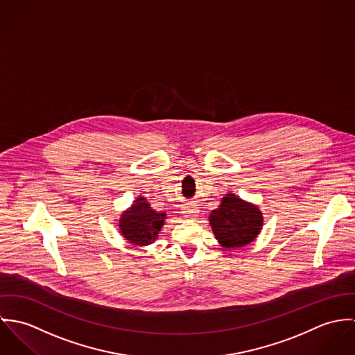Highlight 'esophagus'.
I'll list each match as a JSON object with an SVG mask.
<instances>
[{"instance_id":"34e87169","label":"esophagus","mask_w":355,"mask_h":355,"mask_svg":"<svg viewBox=\"0 0 355 355\" xmlns=\"http://www.w3.org/2000/svg\"><path fill=\"white\" fill-rule=\"evenodd\" d=\"M183 213H184V216H186V217H189V218H196V217L198 216V213H200V209L197 207V205L190 203V205L184 206Z\"/></svg>"}]
</instances>
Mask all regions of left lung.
Returning <instances> with one entry per match:
<instances>
[{
	"instance_id": "obj_1",
	"label": "left lung",
	"mask_w": 355,
	"mask_h": 355,
	"mask_svg": "<svg viewBox=\"0 0 355 355\" xmlns=\"http://www.w3.org/2000/svg\"><path fill=\"white\" fill-rule=\"evenodd\" d=\"M209 223L218 243L224 249H235L252 243L259 235L263 217L257 205L227 193L209 214Z\"/></svg>"
}]
</instances>
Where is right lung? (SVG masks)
Here are the masks:
<instances>
[{"mask_svg": "<svg viewBox=\"0 0 355 355\" xmlns=\"http://www.w3.org/2000/svg\"><path fill=\"white\" fill-rule=\"evenodd\" d=\"M166 213L155 211L146 197L139 196L132 205L120 214L119 230L128 243L148 246L155 242L165 224Z\"/></svg>", "mask_w": 355, "mask_h": 355, "instance_id": "right-lung-1", "label": "right lung"}]
</instances>
